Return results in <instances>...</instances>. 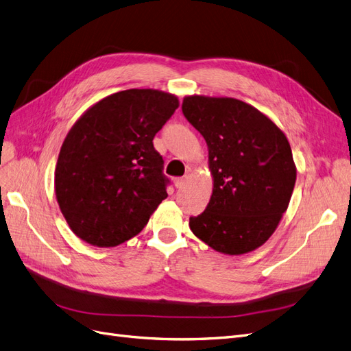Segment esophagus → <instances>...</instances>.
Masks as SVG:
<instances>
[{"instance_id": "obj_1", "label": "esophagus", "mask_w": 351, "mask_h": 351, "mask_svg": "<svg viewBox=\"0 0 351 351\" xmlns=\"http://www.w3.org/2000/svg\"><path fill=\"white\" fill-rule=\"evenodd\" d=\"M186 182H188V180H186V178H175L173 179V185L176 186V188H184L185 185H186Z\"/></svg>"}]
</instances>
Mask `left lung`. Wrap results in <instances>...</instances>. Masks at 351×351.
<instances>
[{
	"label": "left lung",
	"mask_w": 351,
	"mask_h": 351,
	"mask_svg": "<svg viewBox=\"0 0 351 351\" xmlns=\"http://www.w3.org/2000/svg\"><path fill=\"white\" fill-rule=\"evenodd\" d=\"M185 119L208 146L214 189L189 218L193 234L214 250L244 254L274 234L296 180L289 141L254 107L234 98L185 97Z\"/></svg>",
	"instance_id": "1"
}]
</instances>
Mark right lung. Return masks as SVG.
I'll return each mask as SVG.
<instances>
[{
    "label": "right lung",
    "instance_id": "right-lung-1",
    "mask_svg": "<svg viewBox=\"0 0 351 351\" xmlns=\"http://www.w3.org/2000/svg\"><path fill=\"white\" fill-rule=\"evenodd\" d=\"M178 107L172 94L125 89L97 102L69 130L55 191L81 240L114 247L145 228L169 184L153 138Z\"/></svg>",
    "mask_w": 351,
    "mask_h": 351
}]
</instances>
